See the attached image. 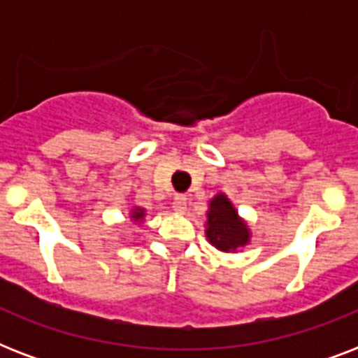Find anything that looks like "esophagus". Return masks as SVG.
<instances>
[{
    "label": "esophagus",
    "instance_id": "obj_1",
    "mask_svg": "<svg viewBox=\"0 0 358 358\" xmlns=\"http://www.w3.org/2000/svg\"><path fill=\"white\" fill-rule=\"evenodd\" d=\"M173 208L176 213H185L187 212V196L184 195H176L174 196Z\"/></svg>",
    "mask_w": 358,
    "mask_h": 358
}]
</instances>
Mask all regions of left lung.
I'll list each match as a JSON object with an SVG mask.
<instances>
[{"label": "left lung", "instance_id": "obj_1", "mask_svg": "<svg viewBox=\"0 0 358 358\" xmlns=\"http://www.w3.org/2000/svg\"><path fill=\"white\" fill-rule=\"evenodd\" d=\"M206 239L221 252H241L250 243L249 223L238 213L227 193H217L208 202Z\"/></svg>", "mask_w": 358, "mask_h": 358}]
</instances>
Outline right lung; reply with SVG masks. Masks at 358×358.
Here are the masks:
<instances>
[{
	"instance_id": "obj_1",
	"label": "right lung",
	"mask_w": 358,
	"mask_h": 358,
	"mask_svg": "<svg viewBox=\"0 0 358 358\" xmlns=\"http://www.w3.org/2000/svg\"><path fill=\"white\" fill-rule=\"evenodd\" d=\"M146 217V210L141 206H131L129 208V221L134 224H143Z\"/></svg>"
}]
</instances>
